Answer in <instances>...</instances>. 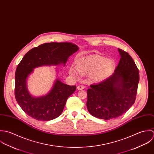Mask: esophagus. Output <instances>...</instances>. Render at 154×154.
<instances>
[{"instance_id":"34e87169","label":"esophagus","mask_w":154,"mask_h":154,"mask_svg":"<svg viewBox=\"0 0 154 154\" xmlns=\"http://www.w3.org/2000/svg\"><path fill=\"white\" fill-rule=\"evenodd\" d=\"M85 89V86H83V85H79V86H78L77 87V89L79 90V91H80V90H83V89Z\"/></svg>"}]
</instances>
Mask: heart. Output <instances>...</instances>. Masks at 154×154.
I'll return each mask as SVG.
<instances>
[{
    "label": "heart",
    "instance_id": "obj_1",
    "mask_svg": "<svg viewBox=\"0 0 154 154\" xmlns=\"http://www.w3.org/2000/svg\"><path fill=\"white\" fill-rule=\"evenodd\" d=\"M114 66L112 60L94 54L77 59L76 68L70 66L69 73L74 78H78L80 74L89 75L93 81L99 82L109 77L113 72Z\"/></svg>",
    "mask_w": 154,
    "mask_h": 154
}]
</instances>
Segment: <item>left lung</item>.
Instances as JSON below:
<instances>
[{"instance_id":"1","label":"left lung","mask_w":154,"mask_h":154,"mask_svg":"<svg viewBox=\"0 0 154 154\" xmlns=\"http://www.w3.org/2000/svg\"><path fill=\"white\" fill-rule=\"evenodd\" d=\"M121 58L114 72L88 89L86 106L93 117L109 120L123 115L134 104L139 72L130 55L119 49Z\"/></svg>"}]
</instances>
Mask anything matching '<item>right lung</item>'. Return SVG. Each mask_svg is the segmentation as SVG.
Listing matches in <instances>:
<instances>
[{"mask_svg": "<svg viewBox=\"0 0 154 154\" xmlns=\"http://www.w3.org/2000/svg\"><path fill=\"white\" fill-rule=\"evenodd\" d=\"M79 50L71 43H47L29 51L18 65L15 77V96L22 109L32 118L49 121L59 117L68 97L76 86L64 84L57 79L46 95L34 97L27 87V79L34 68L43 65H65L68 58Z\"/></svg>", "mask_w": 154, "mask_h": 154, "instance_id": "obj_1", "label": "right lung"}]
</instances>
